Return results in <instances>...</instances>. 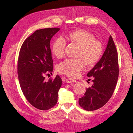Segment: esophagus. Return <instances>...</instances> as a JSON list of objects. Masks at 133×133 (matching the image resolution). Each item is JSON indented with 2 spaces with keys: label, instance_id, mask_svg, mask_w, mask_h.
<instances>
[{
  "label": "esophagus",
  "instance_id": "esophagus-1",
  "mask_svg": "<svg viewBox=\"0 0 133 133\" xmlns=\"http://www.w3.org/2000/svg\"><path fill=\"white\" fill-rule=\"evenodd\" d=\"M66 82L67 83H75V82H77V81L74 79H72L71 78H68L66 79Z\"/></svg>",
  "mask_w": 133,
  "mask_h": 133
}]
</instances>
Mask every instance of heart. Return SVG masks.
Wrapping results in <instances>:
<instances>
[{
	"mask_svg": "<svg viewBox=\"0 0 133 133\" xmlns=\"http://www.w3.org/2000/svg\"><path fill=\"white\" fill-rule=\"evenodd\" d=\"M72 43L79 46L78 57L82 58L67 59L58 65V71L72 77L80 74L84 67L94 66L99 61L103 53V47L99 41L95 40L92 34L84 30H77L70 32L66 36ZM66 42L62 37L55 39L52 45V52L56 58H62L65 55Z\"/></svg>",
	"mask_w": 133,
	"mask_h": 133,
	"instance_id": "b5f03b06",
	"label": "heart"
}]
</instances>
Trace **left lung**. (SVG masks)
Instances as JSON below:
<instances>
[{
	"mask_svg": "<svg viewBox=\"0 0 133 133\" xmlns=\"http://www.w3.org/2000/svg\"><path fill=\"white\" fill-rule=\"evenodd\" d=\"M87 75L94 77L93 84L79 99V104L87 111H93L103 106L111 97L119 75L117 50L111 35L102 58Z\"/></svg>",
	"mask_w": 133,
	"mask_h": 133,
	"instance_id": "8db88e82",
	"label": "left lung"
}]
</instances>
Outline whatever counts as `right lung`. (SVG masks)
Masks as SVG:
<instances>
[{
    "instance_id": "right-lung-1",
    "label": "right lung",
    "mask_w": 133,
    "mask_h": 133,
    "mask_svg": "<svg viewBox=\"0 0 133 133\" xmlns=\"http://www.w3.org/2000/svg\"><path fill=\"white\" fill-rule=\"evenodd\" d=\"M59 28L36 30L22 44L18 61V75L22 91L29 103L35 108L47 110L58 102L62 79L44 81V75L53 70L50 43Z\"/></svg>"
}]
</instances>
